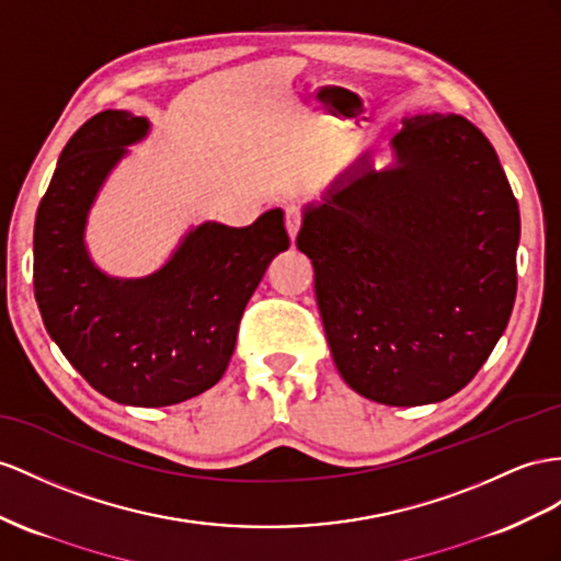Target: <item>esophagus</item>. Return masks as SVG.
<instances>
[{"mask_svg": "<svg viewBox=\"0 0 561 561\" xmlns=\"http://www.w3.org/2000/svg\"><path fill=\"white\" fill-rule=\"evenodd\" d=\"M298 229H300V208L298 206H289V208H286V232H289L291 241L296 239Z\"/></svg>", "mask_w": 561, "mask_h": 561, "instance_id": "34e87169", "label": "esophagus"}]
</instances>
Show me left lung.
I'll return each instance as SVG.
<instances>
[{"instance_id":"obj_1","label":"left lung","mask_w":561,"mask_h":561,"mask_svg":"<svg viewBox=\"0 0 561 561\" xmlns=\"http://www.w3.org/2000/svg\"><path fill=\"white\" fill-rule=\"evenodd\" d=\"M396 163L369 153L306 206L296 237L339 375L375 403H438L510 322L519 206L493 144L462 116L403 121Z\"/></svg>"}]
</instances>
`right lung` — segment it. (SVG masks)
<instances>
[{
  "mask_svg": "<svg viewBox=\"0 0 561 561\" xmlns=\"http://www.w3.org/2000/svg\"><path fill=\"white\" fill-rule=\"evenodd\" d=\"M147 133V118L108 108L68 139L37 208L33 284L49 336L92 389L165 408L220 381L243 308L289 234L279 208L249 227L204 222L153 275L108 277L92 263L84 227L108 172Z\"/></svg>",
  "mask_w": 561,
  "mask_h": 561,
  "instance_id": "obj_1",
  "label": "right lung"
}]
</instances>
